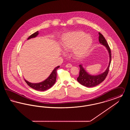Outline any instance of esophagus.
Segmentation results:
<instances>
[{
  "label": "esophagus",
  "instance_id": "obj_1",
  "mask_svg": "<svg viewBox=\"0 0 130 130\" xmlns=\"http://www.w3.org/2000/svg\"><path fill=\"white\" fill-rule=\"evenodd\" d=\"M66 68H71V67H72V65L71 64L68 63L66 65Z\"/></svg>",
  "mask_w": 130,
  "mask_h": 130
}]
</instances>
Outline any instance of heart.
<instances>
[{
    "instance_id": "heart-1",
    "label": "heart",
    "mask_w": 130,
    "mask_h": 130,
    "mask_svg": "<svg viewBox=\"0 0 130 130\" xmlns=\"http://www.w3.org/2000/svg\"><path fill=\"white\" fill-rule=\"evenodd\" d=\"M93 44V39L90 35L82 31H74L64 35L61 37V45L65 52L73 50L74 57L82 59L87 55Z\"/></svg>"
}]
</instances>
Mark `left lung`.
<instances>
[{"instance_id":"left-lung-1","label":"left lung","mask_w":130,"mask_h":130,"mask_svg":"<svg viewBox=\"0 0 130 130\" xmlns=\"http://www.w3.org/2000/svg\"><path fill=\"white\" fill-rule=\"evenodd\" d=\"M99 43L104 45L108 51L110 57L109 63L105 72L101 74H99L97 75H92L91 74H89L83 67L82 65H79V75L77 78V80L81 85L87 87L95 86L105 80L106 76H107V74H108L111 62V51L109 46V45L103 36L100 32L99 33Z\"/></svg>"}]
</instances>
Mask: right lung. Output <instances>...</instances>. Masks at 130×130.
<instances>
[{
	"label": "right lung",
	"mask_w": 130,
	"mask_h": 130,
	"mask_svg": "<svg viewBox=\"0 0 130 130\" xmlns=\"http://www.w3.org/2000/svg\"><path fill=\"white\" fill-rule=\"evenodd\" d=\"M38 34H39L38 31H36V32L34 33L33 34L31 35L27 39H29L31 38L36 37L38 35ZM60 66H58L57 67L55 68V69L53 71L52 73L46 79H45V80L41 82L37 83H32L25 80V79H24V80L29 86L36 90L39 91H44L50 89V88H51L56 83V75H57L56 71H57V69Z\"/></svg>",
	"instance_id": "obj_1"
}]
</instances>
